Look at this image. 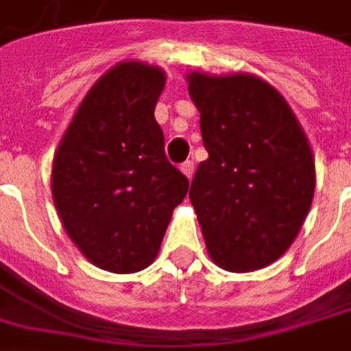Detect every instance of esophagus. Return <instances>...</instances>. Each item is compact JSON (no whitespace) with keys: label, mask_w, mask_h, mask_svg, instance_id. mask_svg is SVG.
<instances>
[{"label":"esophagus","mask_w":351,"mask_h":351,"mask_svg":"<svg viewBox=\"0 0 351 351\" xmlns=\"http://www.w3.org/2000/svg\"><path fill=\"white\" fill-rule=\"evenodd\" d=\"M180 171H182L184 175L188 176V178H192L193 171H195V167H193V161H184L182 165H180Z\"/></svg>","instance_id":"34e87169"}]
</instances>
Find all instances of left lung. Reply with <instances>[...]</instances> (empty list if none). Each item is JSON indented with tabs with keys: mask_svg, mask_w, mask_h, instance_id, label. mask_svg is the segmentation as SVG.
Returning <instances> with one entry per match:
<instances>
[{
	"mask_svg": "<svg viewBox=\"0 0 351 351\" xmlns=\"http://www.w3.org/2000/svg\"><path fill=\"white\" fill-rule=\"evenodd\" d=\"M201 114V161L190 188L213 262L243 274L291 247L310 210V142L278 89L252 73H188Z\"/></svg>",
	"mask_w": 351,
	"mask_h": 351,
	"instance_id": "left-lung-1",
	"label": "left lung"
}]
</instances>
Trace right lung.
I'll return each instance as SVG.
<instances>
[{"mask_svg": "<svg viewBox=\"0 0 351 351\" xmlns=\"http://www.w3.org/2000/svg\"><path fill=\"white\" fill-rule=\"evenodd\" d=\"M165 72L125 60L95 83L53 159V201L83 256L134 274L158 256L188 178L169 163L154 117Z\"/></svg>", "mask_w": 351, "mask_h": 351, "instance_id": "1", "label": "right lung"}]
</instances>
